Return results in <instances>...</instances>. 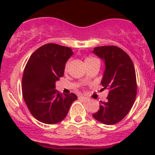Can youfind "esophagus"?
<instances>
[{
    "instance_id": "obj_1",
    "label": "esophagus",
    "mask_w": 155,
    "mask_h": 155,
    "mask_svg": "<svg viewBox=\"0 0 155 155\" xmlns=\"http://www.w3.org/2000/svg\"><path fill=\"white\" fill-rule=\"evenodd\" d=\"M80 98L81 100H83V101H85V102H87L88 101H89V98H88V97H84V96H80Z\"/></svg>"
}]
</instances>
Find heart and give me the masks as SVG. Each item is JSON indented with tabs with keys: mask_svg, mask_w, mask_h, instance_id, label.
I'll return each mask as SVG.
<instances>
[{
	"mask_svg": "<svg viewBox=\"0 0 155 155\" xmlns=\"http://www.w3.org/2000/svg\"><path fill=\"white\" fill-rule=\"evenodd\" d=\"M97 58H93V57H87V58H86V59H85V63H88V62H91V61H93V60H97ZM68 66V63H67V64L65 65V70H67ZM84 80H87V77H85Z\"/></svg>",
	"mask_w": 155,
	"mask_h": 155,
	"instance_id": "heart-1",
	"label": "heart"
}]
</instances>
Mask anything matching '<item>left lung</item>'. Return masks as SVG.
<instances>
[{"mask_svg": "<svg viewBox=\"0 0 155 155\" xmlns=\"http://www.w3.org/2000/svg\"><path fill=\"white\" fill-rule=\"evenodd\" d=\"M92 52L104 61L101 84L109 90L105 102L92 117L105 125L117 124L130 111L137 96V80L134 63L122 49L115 46L95 47Z\"/></svg>", "mask_w": 155, "mask_h": 155, "instance_id": "left-lung-1", "label": "left lung"}]
</instances>
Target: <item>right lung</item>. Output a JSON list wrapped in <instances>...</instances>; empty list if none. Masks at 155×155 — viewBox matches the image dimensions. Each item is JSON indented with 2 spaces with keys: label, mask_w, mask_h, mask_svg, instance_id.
Returning <instances> with one entry per match:
<instances>
[{
  "label": "right lung",
  "mask_w": 155,
  "mask_h": 155,
  "mask_svg": "<svg viewBox=\"0 0 155 155\" xmlns=\"http://www.w3.org/2000/svg\"><path fill=\"white\" fill-rule=\"evenodd\" d=\"M73 54L70 47L43 45L29 58L22 76L23 99L33 117L45 124H56L68 114L77 100L74 93L61 94L55 82L63 77L65 64Z\"/></svg>",
  "instance_id": "add662e5"
}]
</instances>
